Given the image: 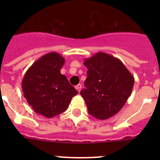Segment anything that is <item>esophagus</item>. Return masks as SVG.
<instances>
[{
    "label": "esophagus",
    "instance_id": "1",
    "mask_svg": "<svg viewBox=\"0 0 160 160\" xmlns=\"http://www.w3.org/2000/svg\"><path fill=\"white\" fill-rule=\"evenodd\" d=\"M75 88H76V90L78 91V92H80V90H81V89H82V85L81 84H78L77 86L75 87Z\"/></svg>",
    "mask_w": 160,
    "mask_h": 160
}]
</instances>
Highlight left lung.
<instances>
[{"mask_svg": "<svg viewBox=\"0 0 160 160\" xmlns=\"http://www.w3.org/2000/svg\"><path fill=\"white\" fill-rule=\"evenodd\" d=\"M87 78L81 91L90 115L98 119L114 116L125 105L135 78L123 63L108 53L98 52L83 62Z\"/></svg>", "mask_w": 160, "mask_h": 160, "instance_id": "obj_1", "label": "left lung"}]
</instances>
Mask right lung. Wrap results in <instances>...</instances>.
<instances>
[{
    "label": "right lung",
    "instance_id": "add662e5",
    "mask_svg": "<svg viewBox=\"0 0 160 160\" xmlns=\"http://www.w3.org/2000/svg\"><path fill=\"white\" fill-rule=\"evenodd\" d=\"M64 63V58L59 53H46L28 69L22 80L28 103L35 112L46 118L64 112L72 98L78 93L61 73Z\"/></svg>",
    "mask_w": 160,
    "mask_h": 160
}]
</instances>
